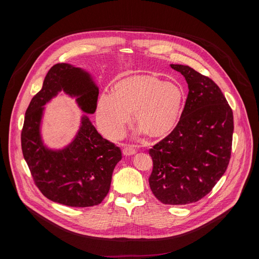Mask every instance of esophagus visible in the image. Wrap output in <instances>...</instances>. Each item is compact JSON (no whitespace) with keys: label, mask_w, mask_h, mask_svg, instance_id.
Instances as JSON below:
<instances>
[{"label":"esophagus","mask_w":259,"mask_h":259,"mask_svg":"<svg viewBox=\"0 0 259 259\" xmlns=\"http://www.w3.org/2000/svg\"><path fill=\"white\" fill-rule=\"evenodd\" d=\"M136 154V151L133 149V147L131 146H127L125 147V149L123 150V155L126 156V157H129V156H133Z\"/></svg>","instance_id":"obj_1"}]
</instances>
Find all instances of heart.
<instances>
[{"label":"heart","instance_id":"1","mask_svg":"<svg viewBox=\"0 0 259 259\" xmlns=\"http://www.w3.org/2000/svg\"><path fill=\"white\" fill-rule=\"evenodd\" d=\"M186 99L183 88L173 82L150 75L125 78L114 87L113 93H102L97 101L96 121L102 133L117 139L124 133L133 112L139 125L138 135L153 137L169 134L177 125Z\"/></svg>","mask_w":259,"mask_h":259}]
</instances>
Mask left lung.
Segmentation results:
<instances>
[{"label": "left lung", "instance_id": "left-lung-1", "mask_svg": "<svg viewBox=\"0 0 259 259\" xmlns=\"http://www.w3.org/2000/svg\"><path fill=\"white\" fill-rule=\"evenodd\" d=\"M189 86L174 130L150 150L154 168L149 178L163 204L186 205L211 192L228 168L234 133L233 110L219 87L183 64H170Z\"/></svg>", "mask_w": 259, "mask_h": 259}]
</instances>
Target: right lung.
<instances>
[{
    "instance_id": "obj_1",
    "label": "right lung",
    "mask_w": 259,
    "mask_h": 259,
    "mask_svg": "<svg viewBox=\"0 0 259 259\" xmlns=\"http://www.w3.org/2000/svg\"><path fill=\"white\" fill-rule=\"evenodd\" d=\"M99 88L89 71L69 63H57L48 71L42 89L25 112L21 147L34 183L49 200L70 206L98 205L107 195L122 152L104 139L88 115L96 110ZM63 93L75 99L85 114L77 133L59 149L44 142L41 134L45 105ZM62 95V94H60Z\"/></svg>"
}]
</instances>
